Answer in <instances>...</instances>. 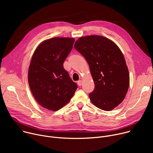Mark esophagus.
<instances>
[{
  "label": "esophagus",
  "instance_id": "obj_1",
  "mask_svg": "<svg viewBox=\"0 0 153 153\" xmlns=\"http://www.w3.org/2000/svg\"><path fill=\"white\" fill-rule=\"evenodd\" d=\"M82 84V81L81 80H79V81H77V85L79 86H81Z\"/></svg>",
  "mask_w": 153,
  "mask_h": 153
}]
</instances>
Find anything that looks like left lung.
Wrapping results in <instances>:
<instances>
[{
  "mask_svg": "<svg viewBox=\"0 0 153 153\" xmlns=\"http://www.w3.org/2000/svg\"><path fill=\"white\" fill-rule=\"evenodd\" d=\"M75 49L86 60L95 87L89 94L91 102L105 111H111L124 99L129 75L123 55L115 43L105 37H80Z\"/></svg>",
  "mask_w": 153,
  "mask_h": 153,
  "instance_id": "1",
  "label": "left lung"
}]
</instances>
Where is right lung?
Listing matches in <instances>:
<instances>
[{"mask_svg":"<svg viewBox=\"0 0 153 153\" xmlns=\"http://www.w3.org/2000/svg\"><path fill=\"white\" fill-rule=\"evenodd\" d=\"M74 42V38L50 39L41 43L33 55L28 75L30 88L39 104L49 110L65 106L77 88L63 65Z\"/></svg>","mask_w":153,"mask_h":153,"instance_id":"add662e5","label":"right lung"}]
</instances>
